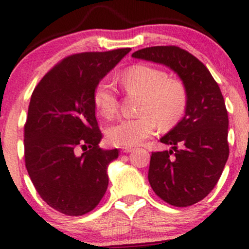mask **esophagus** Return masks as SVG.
I'll return each instance as SVG.
<instances>
[{"label":"esophagus","mask_w":249,"mask_h":249,"mask_svg":"<svg viewBox=\"0 0 249 249\" xmlns=\"http://www.w3.org/2000/svg\"><path fill=\"white\" fill-rule=\"evenodd\" d=\"M133 147H123L122 148V152H125V154H127V152H131L133 151Z\"/></svg>","instance_id":"1"}]
</instances>
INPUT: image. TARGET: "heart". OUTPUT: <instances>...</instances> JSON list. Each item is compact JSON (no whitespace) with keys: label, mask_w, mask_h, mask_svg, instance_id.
I'll return each instance as SVG.
<instances>
[{"label":"heart","mask_w":249,"mask_h":249,"mask_svg":"<svg viewBox=\"0 0 249 249\" xmlns=\"http://www.w3.org/2000/svg\"><path fill=\"white\" fill-rule=\"evenodd\" d=\"M122 85L130 93L141 95L140 116L121 119L106 130L110 144L130 147L151 137L158 126L171 127L180 121L187 108V92L183 84L168 78L160 69L137 65L122 76ZM93 104L99 114L111 118L118 107L117 97L110 82L101 81L95 86Z\"/></svg>","instance_id":"heart-1"}]
</instances>
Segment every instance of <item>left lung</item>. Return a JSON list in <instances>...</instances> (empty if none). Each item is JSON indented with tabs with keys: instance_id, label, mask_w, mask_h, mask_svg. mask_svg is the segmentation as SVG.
<instances>
[{
	"instance_id": "8db88e82",
	"label": "left lung",
	"mask_w": 249,
	"mask_h": 249,
	"mask_svg": "<svg viewBox=\"0 0 249 249\" xmlns=\"http://www.w3.org/2000/svg\"><path fill=\"white\" fill-rule=\"evenodd\" d=\"M132 57L166 66L187 92L184 116L160 142L170 150L152 152L148 180L166 203L187 207L216 185L229 157V119L223 95L203 62L178 46H151Z\"/></svg>"
}]
</instances>
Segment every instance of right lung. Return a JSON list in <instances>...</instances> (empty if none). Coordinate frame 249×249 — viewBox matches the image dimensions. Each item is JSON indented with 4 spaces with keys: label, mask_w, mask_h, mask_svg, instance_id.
I'll return each mask as SVG.
<instances>
[{
    "label": "right lung",
    "mask_w": 249,
    "mask_h": 249,
    "mask_svg": "<svg viewBox=\"0 0 249 249\" xmlns=\"http://www.w3.org/2000/svg\"><path fill=\"white\" fill-rule=\"evenodd\" d=\"M130 51L69 55L33 92L25 124L26 168L42 199L62 214L89 213L107 191V170L118 150L99 148L93 92Z\"/></svg>",
    "instance_id": "1"
}]
</instances>
